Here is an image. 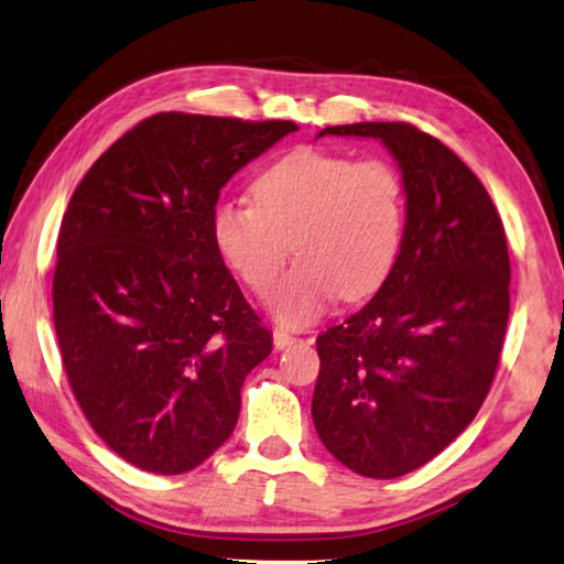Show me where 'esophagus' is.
<instances>
[{"mask_svg":"<svg viewBox=\"0 0 564 564\" xmlns=\"http://www.w3.org/2000/svg\"><path fill=\"white\" fill-rule=\"evenodd\" d=\"M273 345H275V350H285V347L295 345V337L285 330H273Z\"/></svg>","mask_w":564,"mask_h":564,"instance_id":"esophagus-1","label":"esophagus"}]
</instances>
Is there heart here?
Returning <instances> with one entry per match:
<instances>
[{
	"label": "heart",
	"mask_w": 564,
	"mask_h": 564,
	"mask_svg": "<svg viewBox=\"0 0 564 564\" xmlns=\"http://www.w3.org/2000/svg\"><path fill=\"white\" fill-rule=\"evenodd\" d=\"M251 197L253 204L221 202L212 237L256 293L271 289L291 249L299 256L269 301L285 327L313 323L337 295L375 293L402 251L406 194L387 160L295 150L253 180Z\"/></svg>",
	"instance_id": "1"
}]
</instances>
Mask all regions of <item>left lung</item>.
<instances>
[{"instance_id":"1","label":"left lung","mask_w":564,"mask_h":564,"mask_svg":"<svg viewBox=\"0 0 564 564\" xmlns=\"http://www.w3.org/2000/svg\"><path fill=\"white\" fill-rule=\"evenodd\" d=\"M375 138L402 172V251L370 303L317 335L313 424L367 478L416 470L474 422L494 382L510 313L503 221L480 180L409 122L317 132Z\"/></svg>"}]
</instances>
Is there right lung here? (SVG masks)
Here are the masks:
<instances>
[{
  "label": "right lung",
  "instance_id": "add662e5",
  "mask_svg": "<svg viewBox=\"0 0 564 564\" xmlns=\"http://www.w3.org/2000/svg\"><path fill=\"white\" fill-rule=\"evenodd\" d=\"M291 120L158 112L100 155L58 234L54 325L96 434L150 474H187L231 436L273 337L212 237L219 192Z\"/></svg>",
  "mask_w": 564,
  "mask_h": 564
}]
</instances>
